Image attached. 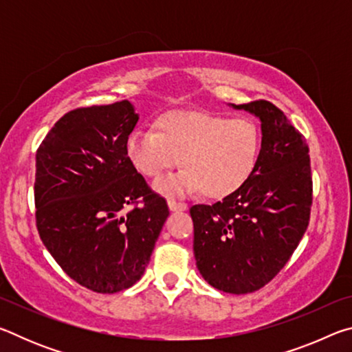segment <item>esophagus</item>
Returning <instances> with one entry per match:
<instances>
[{"label": "esophagus", "instance_id": "34e87169", "mask_svg": "<svg viewBox=\"0 0 352 352\" xmlns=\"http://www.w3.org/2000/svg\"><path fill=\"white\" fill-rule=\"evenodd\" d=\"M168 206H169L170 211H186L188 210L186 204H182V201H177L174 199L168 200Z\"/></svg>", "mask_w": 352, "mask_h": 352}]
</instances>
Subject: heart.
<instances>
[{
	"instance_id": "1",
	"label": "heart",
	"mask_w": 352,
	"mask_h": 352,
	"mask_svg": "<svg viewBox=\"0 0 352 352\" xmlns=\"http://www.w3.org/2000/svg\"><path fill=\"white\" fill-rule=\"evenodd\" d=\"M155 127L157 132L130 133L126 152L133 168L148 178L162 177L180 157L184 169L155 183L158 192L200 188L206 197L222 199L243 186L258 166L261 132L247 116L175 110L160 116Z\"/></svg>"
}]
</instances>
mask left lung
<instances>
[{"instance_id": "1", "label": "left lung", "mask_w": 352, "mask_h": 352, "mask_svg": "<svg viewBox=\"0 0 352 352\" xmlns=\"http://www.w3.org/2000/svg\"><path fill=\"white\" fill-rule=\"evenodd\" d=\"M231 107L261 121L253 175L214 205H194V256L208 284L226 294L259 290L287 264L305 236L312 205L309 147L269 100Z\"/></svg>"}]
</instances>
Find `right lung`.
<instances>
[{
	"mask_svg": "<svg viewBox=\"0 0 352 352\" xmlns=\"http://www.w3.org/2000/svg\"><path fill=\"white\" fill-rule=\"evenodd\" d=\"M138 119L129 100L71 110L35 155L40 239L71 279L98 294L140 281L169 216L127 157Z\"/></svg>",
	"mask_w": 352,
	"mask_h": 352,
	"instance_id": "right-lung-1",
	"label": "right lung"
}]
</instances>
